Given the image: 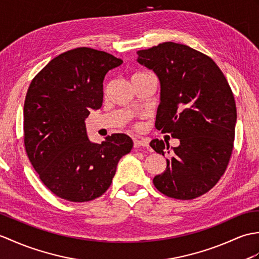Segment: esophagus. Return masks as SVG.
Returning <instances> with one entry per match:
<instances>
[{"mask_svg":"<svg viewBox=\"0 0 259 259\" xmlns=\"http://www.w3.org/2000/svg\"><path fill=\"white\" fill-rule=\"evenodd\" d=\"M134 147L135 148H148L149 143L146 140H139V139H135L134 140Z\"/></svg>","mask_w":259,"mask_h":259,"instance_id":"esophagus-1","label":"esophagus"}]
</instances>
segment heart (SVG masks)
Segmentation results:
<instances>
[{
  "label": "heart",
  "instance_id": "b5f03b06",
  "mask_svg": "<svg viewBox=\"0 0 259 259\" xmlns=\"http://www.w3.org/2000/svg\"><path fill=\"white\" fill-rule=\"evenodd\" d=\"M141 74H144V73H138V74H135L134 76H132V77H135V76H138V75H141Z\"/></svg>",
  "mask_w": 259,
  "mask_h": 259
}]
</instances>
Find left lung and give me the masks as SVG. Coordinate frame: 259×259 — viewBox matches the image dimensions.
Segmentation results:
<instances>
[{"label": "left lung", "mask_w": 259, "mask_h": 259, "mask_svg": "<svg viewBox=\"0 0 259 259\" xmlns=\"http://www.w3.org/2000/svg\"><path fill=\"white\" fill-rule=\"evenodd\" d=\"M137 54L160 80L155 128L180 139L172 151L169 142H150L171 155L153 184L169 197L193 200L219 182L230 162L237 118L232 89L213 59L190 46L165 41Z\"/></svg>", "instance_id": "1"}]
</instances>
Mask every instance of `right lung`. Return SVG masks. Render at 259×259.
Wrapping results in <instances>:
<instances>
[{
  "mask_svg": "<svg viewBox=\"0 0 259 259\" xmlns=\"http://www.w3.org/2000/svg\"><path fill=\"white\" fill-rule=\"evenodd\" d=\"M122 64L111 54L78 47L53 58L34 77L24 102V144L43 182L56 196L88 202L109 188L119 160L134 142L124 134L88 139L85 120L104 99V79Z\"/></svg>",
  "mask_w": 259,
  "mask_h": 259,
  "instance_id": "obj_1",
  "label": "right lung"
}]
</instances>
